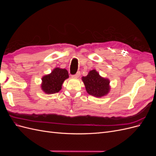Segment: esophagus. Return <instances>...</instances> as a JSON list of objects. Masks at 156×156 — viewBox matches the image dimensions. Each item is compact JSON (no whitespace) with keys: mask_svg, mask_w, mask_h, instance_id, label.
Returning a JSON list of instances; mask_svg holds the SVG:
<instances>
[{"mask_svg":"<svg viewBox=\"0 0 156 156\" xmlns=\"http://www.w3.org/2000/svg\"><path fill=\"white\" fill-rule=\"evenodd\" d=\"M79 76H80V72H78L76 74L72 75V78H78Z\"/></svg>","mask_w":156,"mask_h":156,"instance_id":"1","label":"esophagus"}]
</instances>
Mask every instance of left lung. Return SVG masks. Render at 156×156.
I'll list each match as a JSON object with an SVG mask.
<instances>
[{
    "mask_svg": "<svg viewBox=\"0 0 156 156\" xmlns=\"http://www.w3.org/2000/svg\"><path fill=\"white\" fill-rule=\"evenodd\" d=\"M82 81L90 95L101 98L110 91L109 80L101 77L96 69L90 71L87 76L82 77Z\"/></svg>",
    "mask_w": 156,
    "mask_h": 156,
    "instance_id": "1",
    "label": "left lung"
}]
</instances>
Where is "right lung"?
Listing matches in <instances>:
<instances>
[{
    "mask_svg": "<svg viewBox=\"0 0 156 156\" xmlns=\"http://www.w3.org/2000/svg\"><path fill=\"white\" fill-rule=\"evenodd\" d=\"M68 77L69 75L66 69L55 68L50 74L42 77L41 90L48 94L57 93L62 89L64 81Z\"/></svg>",
    "mask_w": 156,
    "mask_h": 156,
    "instance_id": "right-lung-1",
    "label": "right lung"
}]
</instances>
